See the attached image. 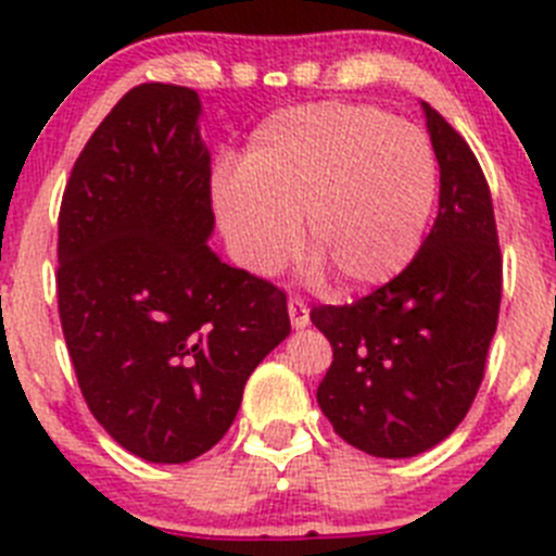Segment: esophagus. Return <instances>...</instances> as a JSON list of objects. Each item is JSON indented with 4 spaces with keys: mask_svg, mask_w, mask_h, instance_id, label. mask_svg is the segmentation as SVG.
Instances as JSON below:
<instances>
[{
    "mask_svg": "<svg viewBox=\"0 0 556 556\" xmlns=\"http://www.w3.org/2000/svg\"><path fill=\"white\" fill-rule=\"evenodd\" d=\"M289 319H292L294 330H303L311 325V311L300 298H289Z\"/></svg>",
    "mask_w": 556,
    "mask_h": 556,
    "instance_id": "34e87169",
    "label": "esophagus"
}]
</instances>
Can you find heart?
<instances>
[{
    "label": "heart",
    "instance_id": "1",
    "mask_svg": "<svg viewBox=\"0 0 556 556\" xmlns=\"http://www.w3.org/2000/svg\"><path fill=\"white\" fill-rule=\"evenodd\" d=\"M231 256L256 275L305 245L346 289L390 281L417 253L437 199V155L417 125L361 103L275 111L251 134L240 172L213 188Z\"/></svg>",
    "mask_w": 556,
    "mask_h": 556
}]
</instances>
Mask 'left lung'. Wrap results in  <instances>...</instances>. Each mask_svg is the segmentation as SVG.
I'll list each match as a JSON object with an SVG mask.
<instances>
[{"instance_id": "1", "label": "left lung", "mask_w": 556, "mask_h": 556, "mask_svg": "<svg viewBox=\"0 0 556 556\" xmlns=\"http://www.w3.org/2000/svg\"><path fill=\"white\" fill-rule=\"evenodd\" d=\"M440 213L404 273L311 321L332 346L316 390L343 442L377 458L431 451L467 417L496 332L502 253L491 190L467 141L422 103Z\"/></svg>"}]
</instances>
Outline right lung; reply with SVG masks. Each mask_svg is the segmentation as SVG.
<instances>
[{
  "label": "right lung",
  "instance_id": "right-lung-1",
  "mask_svg": "<svg viewBox=\"0 0 556 556\" xmlns=\"http://www.w3.org/2000/svg\"><path fill=\"white\" fill-rule=\"evenodd\" d=\"M202 100L139 84L78 155L60 207V319L78 388L125 451L185 464L224 440L253 368L289 336L287 294L229 267Z\"/></svg>",
  "mask_w": 556,
  "mask_h": 556
}]
</instances>
